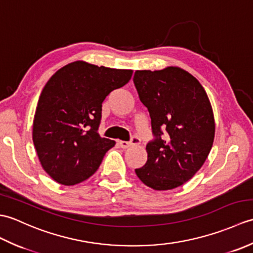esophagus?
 I'll return each instance as SVG.
<instances>
[{"instance_id": "esophagus-1", "label": "esophagus", "mask_w": 253, "mask_h": 253, "mask_svg": "<svg viewBox=\"0 0 253 253\" xmlns=\"http://www.w3.org/2000/svg\"><path fill=\"white\" fill-rule=\"evenodd\" d=\"M139 142H140V139L137 138V137H132L130 142L120 141L118 143H120V146H121L123 149H127V148H129V147H131V146H135V144H138Z\"/></svg>"}]
</instances>
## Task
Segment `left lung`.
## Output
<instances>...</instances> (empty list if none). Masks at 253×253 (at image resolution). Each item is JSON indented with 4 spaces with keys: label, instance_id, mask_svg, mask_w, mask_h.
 Segmentation results:
<instances>
[{
    "label": "left lung",
    "instance_id": "8db88e82",
    "mask_svg": "<svg viewBox=\"0 0 253 253\" xmlns=\"http://www.w3.org/2000/svg\"><path fill=\"white\" fill-rule=\"evenodd\" d=\"M133 83L155 136L147 144L146 165L135 171L154 190L174 189L195 176L211 151L215 136L211 102L198 79L177 66L136 71Z\"/></svg>",
    "mask_w": 253,
    "mask_h": 253
}]
</instances>
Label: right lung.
I'll return each instance as SVG.
<instances>
[{
  "mask_svg": "<svg viewBox=\"0 0 253 253\" xmlns=\"http://www.w3.org/2000/svg\"><path fill=\"white\" fill-rule=\"evenodd\" d=\"M131 76V69L76 61L45 84L35 113L32 140L42 169L53 180L74 186L99 169L104 154L115 146L98 132L102 102Z\"/></svg>",
  "mask_w": 253,
  "mask_h": 253,
  "instance_id": "right-lung-1",
  "label": "right lung"
}]
</instances>
